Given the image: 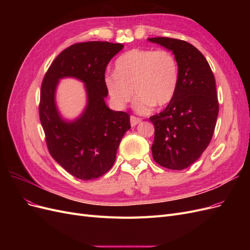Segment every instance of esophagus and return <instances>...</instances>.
<instances>
[{
  "mask_svg": "<svg viewBox=\"0 0 250 250\" xmlns=\"http://www.w3.org/2000/svg\"><path fill=\"white\" fill-rule=\"evenodd\" d=\"M141 122H142V120H141L140 118H137V117H134V116H131V117H130V124H131V126L138 125V124H140Z\"/></svg>",
  "mask_w": 250,
  "mask_h": 250,
  "instance_id": "obj_1",
  "label": "esophagus"
}]
</instances>
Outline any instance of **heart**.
Masks as SVG:
<instances>
[{
    "mask_svg": "<svg viewBox=\"0 0 250 250\" xmlns=\"http://www.w3.org/2000/svg\"><path fill=\"white\" fill-rule=\"evenodd\" d=\"M179 83L177 59L168 50L132 49L120 55L115 73H106L104 85L113 106L124 109L132 99L135 111L164 107L176 94Z\"/></svg>",
    "mask_w": 250,
    "mask_h": 250,
    "instance_id": "1",
    "label": "heart"
}]
</instances>
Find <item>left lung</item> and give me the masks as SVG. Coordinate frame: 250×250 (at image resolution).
<instances>
[{
    "label": "left lung",
    "mask_w": 250,
    "mask_h": 250,
    "mask_svg": "<svg viewBox=\"0 0 250 250\" xmlns=\"http://www.w3.org/2000/svg\"><path fill=\"white\" fill-rule=\"evenodd\" d=\"M148 41L171 50L179 65L173 100L149 118L154 125L153 160L167 169L184 170L198 160L213 138L219 112L215 77L193 44L170 37Z\"/></svg>",
    "instance_id": "left-lung-1"
}]
</instances>
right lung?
I'll use <instances>...</instances> for the list:
<instances>
[{"mask_svg": "<svg viewBox=\"0 0 250 250\" xmlns=\"http://www.w3.org/2000/svg\"><path fill=\"white\" fill-rule=\"evenodd\" d=\"M123 47L108 42L74 43L54 59L42 83L40 119L49 152L66 172L82 180L100 177L112 167L120 142L131 127L127 112L109 109L104 100L105 70ZM63 77L86 83L88 106L73 123L60 118L55 104L57 83Z\"/></svg>", "mask_w": 250, "mask_h": 250, "instance_id": "add662e5", "label": "right lung"}]
</instances>
